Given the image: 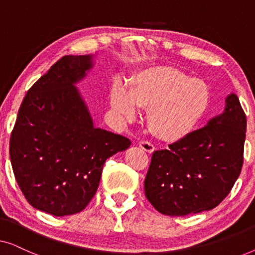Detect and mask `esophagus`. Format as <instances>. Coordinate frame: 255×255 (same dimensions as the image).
<instances>
[{
    "instance_id": "1",
    "label": "esophagus",
    "mask_w": 255,
    "mask_h": 255,
    "mask_svg": "<svg viewBox=\"0 0 255 255\" xmlns=\"http://www.w3.org/2000/svg\"><path fill=\"white\" fill-rule=\"evenodd\" d=\"M139 147L142 148L145 152H147V153L154 152V146H153L151 142H148V141H140L139 142Z\"/></svg>"
}]
</instances>
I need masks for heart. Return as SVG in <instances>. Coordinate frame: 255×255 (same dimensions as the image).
<instances>
[{"label": "heart", "mask_w": 255, "mask_h": 255, "mask_svg": "<svg viewBox=\"0 0 255 255\" xmlns=\"http://www.w3.org/2000/svg\"><path fill=\"white\" fill-rule=\"evenodd\" d=\"M210 103L207 83L168 66L144 69L131 80L128 92L116 85L110 93L111 108L125 120H133L135 107L148 109L149 130L167 142L182 141L195 133Z\"/></svg>", "instance_id": "heart-1"}]
</instances>
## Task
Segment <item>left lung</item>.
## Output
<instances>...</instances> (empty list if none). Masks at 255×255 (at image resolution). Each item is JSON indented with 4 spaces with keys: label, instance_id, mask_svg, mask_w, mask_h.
Returning a JSON list of instances; mask_svg holds the SVG:
<instances>
[{
    "label": "left lung",
    "instance_id": "8db88e82",
    "mask_svg": "<svg viewBox=\"0 0 255 255\" xmlns=\"http://www.w3.org/2000/svg\"><path fill=\"white\" fill-rule=\"evenodd\" d=\"M225 103L224 113L190 137L153 152L144 189L162 215L211 210L231 191L243 167L246 116L236 94Z\"/></svg>",
    "mask_w": 255,
    "mask_h": 255
}]
</instances>
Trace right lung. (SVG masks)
Instances as JSON below:
<instances>
[{
  "label": "right lung",
  "instance_id": "obj_1",
  "mask_svg": "<svg viewBox=\"0 0 255 255\" xmlns=\"http://www.w3.org/2000/svg\"><path fill=\"white\" fill-rule=\"evenodd\" d=\"M93 55H65L29 89L10 137V160L27 202L61 217L82 211L95 195L106 160L130 139L95 128L75 87Z\"/></svg>",
  "mask_w": 255,
  "mask_h": 255
}]
</instances>
